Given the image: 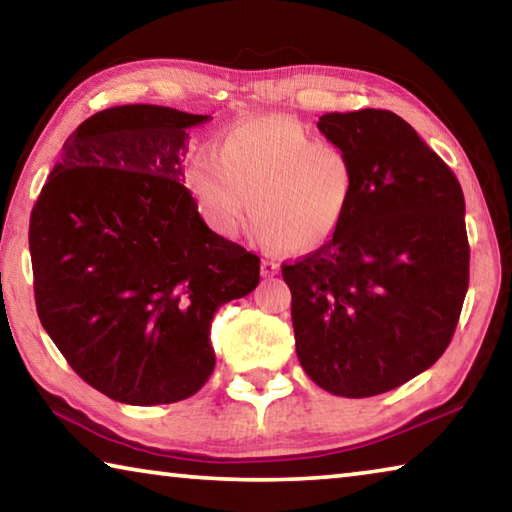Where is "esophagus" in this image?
Returning a JSON list of instances; mask_svg holds the SVG:
<instances>
[{
  "mask_svg": "<svg viewBox=\"0 0 512 512\" xmlns=\"http://www.w3.org/2000/svg\"><path fill=\"white\" fill-rule=\"evenodd\" d=\"M259 271H262L264 277H273L280 271V264L273 262V259H262V266H259Z\"/></svg>",
  "mask_w": 512,
  "mask_h": 512,
  "instance_id": "obj_1",
  "label": "esophagus"
}]
</instances>
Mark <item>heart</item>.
Here are the masks:
<instances>
[{"instance_id":"1","label":"heart","mask_w":512,"mask_h":512,"mask_svg":"<svg viewBox=\"0 0 512 512\" xmlns=\"http://www.w3.org/2000/svg\"><path fill=\"white\" fill-rule=\"evenodd\" d=\"M185 180L216 232L235 235L250 207L259 237L289 253L325 244L357 194L350 153L280 115L232 126L219 153L194 155Z\"/></svg>"}]
</instances>
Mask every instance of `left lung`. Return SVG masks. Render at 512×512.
<instances>
[{"label": "left lung", "mask_w": 512, "mask_h": 512, "mask_svg": "<svg viewBox=\"0 0 512 512\" xmlns=\"http://www.w3.org/2000/svg\"><path fill=\"white\" fill-rule=\"evenodd\" d=\"M318 131L350 153L357 194L332 239L282 264L300 366L327 393L372 397L431 368L470 282L454 171L391 110L327 112Z\"/></svg>", "instance_id": "8db88e82"}]
</instances>
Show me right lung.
Masks as SVG:
<instances>
[{"label":"right lung","mask_w":512,"mask_h":512,"mask_svg":"<svg viewBox=\"0 0 512 512\" xmlns=\"http://www.w3.org/2000/svg\"><path fill=\"white\" fill-rule=\"evenodd\" d=\"M210 115L133 103L67 137L31 212L38 318L76 375L133 406L212 375L216 309L259 284V257L216 235L185 178L187 128Z\"/></svg>","instance_id":"obj_1"}]
</instances>
